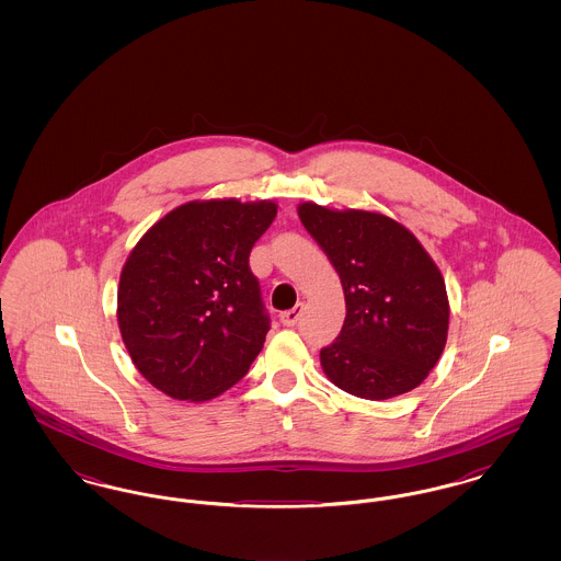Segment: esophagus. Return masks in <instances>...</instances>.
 <instances>
[{"mask_svg":"<svg viewBox=\"0 0 561 561\" xmlns=\"http://www.w3.org/2000/svg\"><path fill=\"white\" fill-rule=\"evenodd\" d=\"M302 311H305V307H302V305H296L290 311H284V313L279 316V321H282L284 325H294L296 321L302 318Z\"/></svg>","mask_w":561,"mask_h":561,"instance_id":"1","label":"esophagus"}]
</instances>
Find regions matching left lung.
<instances>
[{
  "label": "left lung",
  "mask_w": 561,
  "mask_h": 561,
  "mask_svg": "<svg viewBox=\"0 0 561 561\" xmlns=\"http://www.w3.org/2000/svg\"><path fill=\"white\" fill-rule=\"evenodd\" d=\"M298 216L336 268L347 318L320 351L321 368L343 391L391 400L416 389L448 339L446 284L427 250L385 214L300 204Z\"/></svg>",
  "instance_id": "obj_1"
}]
</instances>
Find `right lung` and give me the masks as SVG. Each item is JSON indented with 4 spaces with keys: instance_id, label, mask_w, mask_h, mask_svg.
Segmentation results:
<instances>
[{
    "instance_id": "add662e5",
    "label": "right lung",
    "mask_w": 561,
    "mask_h": 561,
    "mask_svg": "<svg viewBox=\"0 0 561 561\" xmlns=\"http://www.w3.org/2000/svg\"><path fill=\"white\" fill-rule=\"evenodd\" d=\"M275 214L273 202H188L134 245L117 323L134 366L165 396L213 400L261 353L271 321L250 252Z\"/></svg>"
}]
</instances>
